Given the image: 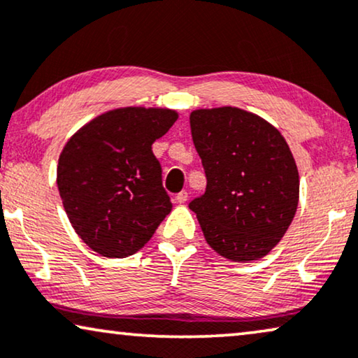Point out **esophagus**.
Returning a JSON list of instances; mask_svg holds the SVG:
<instances>
[{"instance_id": "34e87169", "label": "esophagus", "mask_w": 358, "mask_h": 358, "mask_svg": "<svg viewBox=\"0 0 358 358\" xmlns=\"http://www.w3.org/2000/svg\"><path fill=\"white\" fill-rule=\"evenodd\" d=\"M175 201H177L178 204L186 203V201H188V193H186V191H180V193L175 196Z\"/></svg>"}]
</instances>
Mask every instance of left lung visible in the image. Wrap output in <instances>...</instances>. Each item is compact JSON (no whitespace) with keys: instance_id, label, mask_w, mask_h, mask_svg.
<instances>
[{"instance_id":"1","label":"left lung","mask_w":358,"mask_h":358,"mask_svg":"<svg viewBox=\"0 0 358 358\" xmlns=\"http://www.w3.org/2000/svg\"><path fill=\"white\" fill-rule=\"evenodd\" d=\"M189 127L208 178L189 209L206 241L235 263L263 258L299 206V170L289 144L264 118L236 107L194 110Z\"/></svg>"}]
</instances>
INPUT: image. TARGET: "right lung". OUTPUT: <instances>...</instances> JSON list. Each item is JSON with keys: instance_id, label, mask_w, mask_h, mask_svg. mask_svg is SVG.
Masks as SVG:
<instances>
[{"instance_id": "obj_1", "label": "right lung", "mask_w": 358, "mask_h": 358, "mask_svg": "<svg viewBox=\"0 0 358 358\" xmlns=\"http://www.w3.org/2000/svg\"><path fill=\"white\" fill-rule=\"evenodd\" d=\"M177 118L170 108L108 110L64 144L57 169L59 196L73 229L99 255H134L172 210L152 144Z\"/></svg>"}]
</instances>
